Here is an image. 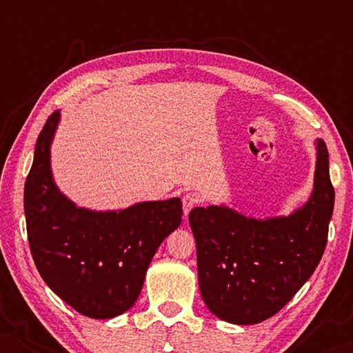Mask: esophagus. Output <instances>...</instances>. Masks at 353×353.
Segmentation results:
<instances>
[{
  "label": "esophagus",
  "instance_id": "obj_1",
  "mask_svg": "<svg viewBox=\"0 0 353 353\" xmlns=\"http://www.w3.org/2000/svg\"><path fill=\"white\" fill-rule=\"evenodd\" d=\"M197 202H199V196L194 194V192H186V194L183 196V212H185V215L190 214V210L197 204Z\"/></svg>",
  "mask_w": 353,
  "mask_h": 353
}]
</instances>
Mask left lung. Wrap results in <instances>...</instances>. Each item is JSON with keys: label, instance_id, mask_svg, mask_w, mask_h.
<instances>
[{"label": "left lung", "instance_id": "obj_1", "mask_svg": "<svg viewBox=\"0 0 353 353\" xmlns=\"http://www.w3.org/2000/svg\"><path fill=\"white\" fill-rule=\"evenodd\" d=\"M334 209L326 143L316 139L315 185L289 216L249 219L223 205L194 207L197 274L209 310L234 325H255L278 313L320 263Z\"/></svg>", "mask_w": 353, "mask_h": 353}]
</instances>
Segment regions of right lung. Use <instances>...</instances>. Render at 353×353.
Returning a JSON list of instances; mask_svg holds the SVG:
<instances>
[{
	"label": "right lung",
	"instance_id": "right-lung-1",
	"mask_svg": "<svg viewBox=\"0 0 353 353\" xmlns=\"http://www.w3.org/2000/svg\"><path fill=\"white\" fill-rule=\"evenodd\" d=\"M61 112L38 134L23 188L30 252L45 283L81 315L108 320L133 307L159 245L181 223V201L139 202L123 210L77 207L51 175V141Z\"/></svg>",
	"mask_w": 353,
	"mask_h": 353
}]
</instances>
